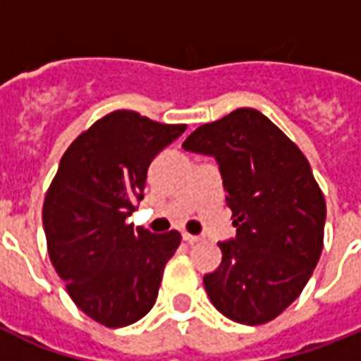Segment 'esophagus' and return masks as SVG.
Instances as JSON below:
<instances>
[{
	"label": "esophagus",
	"mask_w": 361,
	"mask_h": 361,
	"mask_svg": "<svg viewBox=\"0 0 361 361\" xmlns=\"http://www.w3.org/2000/svg\"><path fill=\"white\" fill-rule=\"evenodd\" d=\"M183 241H185V243H189V245H192V243H198V241H200V238L192 236V234H189V232H183Z\"/></svg>",
	"instance_id": "34e87169"
}]
</instances>
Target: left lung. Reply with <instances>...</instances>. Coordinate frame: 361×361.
<instances>
[{
	"label": "left lung",
	"instance_id": "8db88e82",
	"mask_svg": "<svg viewBox=\"0 0 361 361\" xmlns=\"http://www.w3.org/2000/svg\"><path fill=\"white\" fill-rule=\"evenodd\" d=\"M183 149L217 159L236 226L204 275L209 300L234 322L266 324L302 294L324 245L326 200L309 161L255 109L200 125Z\"/></svg>",
	"mask_w": 361,
	"mask_h": 361
}]
</instances>
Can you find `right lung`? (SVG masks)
<instances>
[{
	"instance_id": "right-lung-1",
	"label": "right lung",
	"mask_w": 361,
	"mask_h": 361,
	"mask_svg": "<svg viewBox=\"0 0 361 361\" xmlns=\"http://www.w3.org/2000/svg\"><path fill=\"white\" fill-rule=\"evenodd\" d=\"M187 129L114 110L71 142L42 204L48 255L76 307L123 328L153 307L178 231L152 234L125 219L144 198L147 169Z\"/></svg>"
}]
</instances>
